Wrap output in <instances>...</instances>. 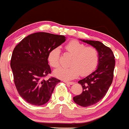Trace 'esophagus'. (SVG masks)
<instances>
[{"instance_id":"34e87169","label":"esophagus","mask_w":129,"mask_h":129,"mask_svg":"<svg viewBox=\"0 0 129 129\" xmlns=\"http://www.w3.org/2000/svg\"><path fill=\"white\" fill-rule=\"evenodd\" d=\"M63 82L67 83V84H69V85H73L74 83V82H69V81H66V80H63Z\"/></svg>"}]
</instances>
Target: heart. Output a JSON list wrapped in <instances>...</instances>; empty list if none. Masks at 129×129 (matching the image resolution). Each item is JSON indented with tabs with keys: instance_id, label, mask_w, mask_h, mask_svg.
<instances>
[{
	"instance_id": "1",
	"label": "heart",
	"mask_w": 129,
	"mask_h": 129,
	"mask_svg": "<svg viewBox=\"0 0 129 129\" xmlns=\"http://www.w3.org/2000/svg\"><path fill=\"white\" fill-rule=\"evenodd\" d=\"M68 53L72 56L69 67H59L53 71L55 76L63 80H71L79 75H89L95 70L99 62V51L94 47L77 41L71 40L65 46ZM60 49L56 47L50 51L48 61L51 67L57 68L59 66Z\"/></svg>"
}]
</instances>
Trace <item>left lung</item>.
Masks as SVG:
<instances>
[{
    "mask_svg": "<svg viewBox=\"0 0 129 129\" xmlns=\"http://www.w3.org/2000/svg\"><path fill=\"white\" fill-rule=\"evenodd\" d=\"M99 51V62L97 69L78 82L83 91L73 97L76 103L88 107L97 103L105 97L112 84L114 77L115 56L112 50L98 41L80 40Z\"/></svg>",
    "mask_w": 129,
    "mask_h": 129,
    "instance_id": "left-lung-1",
    "label": "left lung"
}]
</instances>
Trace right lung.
Here are the masks:
<instances>
[{"mask_svg":"<svg viewBox=\"0 0 129 129\" xmlns=\"http://www.w3.org/2000/svg\"><path fill=\"white\" fill-rule=\"evenodd\" d=\"M63 35L37 32L28 35L15 46L11 67L15 87L22 98L32 105L41 106L50 100L60 80L44 77L51 73L48 55L66 41Z\"/></svg>","mask_w":129,"mask_h":129,"instance_id":"obj_1","label":"right lung"}]
</instances>
